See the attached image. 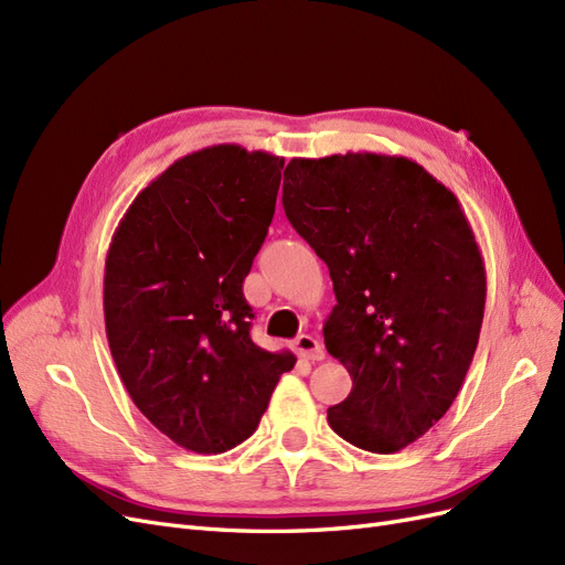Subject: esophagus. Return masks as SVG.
<instances>
[{
    "mask_svg": "<svg viewBox=\"0 0 565 565\" xmlns=\"http://www.w3.org/2000/svg\"><path fill=\"white\" fill-rule=\"evenodd\" d=\"M295 353H297L299 358H303V361H311V363L322 361V358H324L322 344H320V341H318L316 337H311V334H299V337L295 339Z\"/></svg>",
    "mask_w": 565,
    "mask_h": 565,
    "instance_id": "1",
    "label": "esophagus"
}]
</instances>
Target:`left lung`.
<instances>
[{
  "instance_id": "left-lung-1",
  "label": "left lung",
  "mask_w": 565,
  "mask_h": 565,
  "mask_svg": "<svg viewBox=\"0 0 565 565\" xmlns=\"http://www.w3.org/2000/svg\"><path fill=\"white\" fill-rule=\"evenodd\" d=\"M289 224L328 264L324 347L353 388L332 431L398 452L448 413L486 309V268L457 198L407 158L347 152L285 167Z\"/></svg>"
}]
</instances>
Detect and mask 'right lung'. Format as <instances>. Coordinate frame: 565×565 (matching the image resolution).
<instances>
[{
  "instance_id": "1",
  "label": "right lung",
  "mask_w": 565,
  "mask_h": 565,
  "mask_svg": "<svg viewBox=\"0 0 565 565\" xmlns=\"http://www.w3.org/2000/svg\"><path fill=\"white\" fill-rule=\"evenodd\" d=\"M282 158L224 143L148 183L113 235L104 313L134 405L200 455L247 440L289 351L256 347L243 282L276 214Z\"/></svg>"
}]
</instances>
